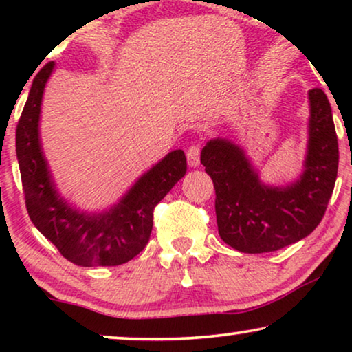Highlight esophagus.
Returning <instances> with one entry per match:
<instances>
[{"instance_id": "esophagus-1", "label": "esophagus", "mask_w": 352, "mask_h": 352, "mask_svg": "<svg viewBox=\"0 0 352 352\" xmlns=\"http://www.w3.org/2000/svg\"><path fill=\"white\" fill-rule=\"evenodd\" d=\"M186 155H187V162H189L190 166H199V163H200V146H197V144L190 146L189 148H187Z\"/></svg>"}]
</instances>
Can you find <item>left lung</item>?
Here are the masks:
<instances>
[{"mask_svg": "<svg viewBox=\"0 0 352 352\" xmlns=\"http://www.w3.org/2000/svg\"><path fill=\"white\" fill-rule=\"evenodd\" d=\"M309 142L305 173L287 187L259 181L242 148L213 139L200 162L213 179L221 239L242 253H269L305 239L324 218L338 173V138L329 99L309 91Z\"/></svg>", "mask_w": 352, "mask_h": 352, "instance_id": "obj_1", "label": "left lung"}]
</instances>
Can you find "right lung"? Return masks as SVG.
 <instances>
[{
  "instance_id": "right-lung-1",
  "label": "right lung",
  "mask_w": 352,
  "mask_h": 352,
  "mask_svg": "<svg viewBox=\"0 0 352 352\" xmlns=\"http://www.w3.org/2000/svg\"><path fill=\"white\" fill-rule=\"evenodd\" d=\"M54 64L35 76L16 129L25 206L35 228L65 259L78 266H120L146 248L153 226V210L186 175L182 151H173L147 171L107 213L85 214L70 208L56 192L43 157L38 122L43 91Z\"/></svg>"
}]
</instances>
